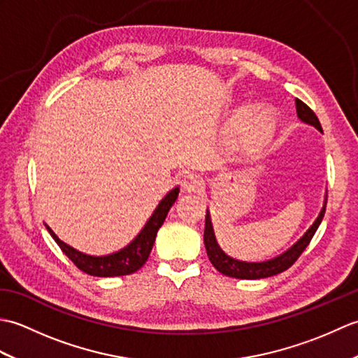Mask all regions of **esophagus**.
<instances>
[{"label":"esophagus","mask_w":358,"mask_h":358,"mask_svg":"<svg viewBox=\"0 0 358 358\" xmlns=\"http://www.w3.org/2000/svg\"><path fill=\"white\" fill-rule=\"evenodd\" d=\"M204 186V181L201 177L195 173L191 175H186L185 180H183V189L189 194H194V192H200Z\"/></svg>","instance_id":"esophagus-1"}]
</instances>
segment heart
Instances as JSON below:
<instances>
[{
  "label": "heart",
  "instance_id": "heart-1",
  "mask_svg": "<svg viewBox=\"0 0 358 358\" xmlns=\"http://www.w3.org/2000/svg\"><path fill=\"white\" fill-rule=\"evenodd\" d=\"M273 129V118L269 112H249L245 113L234 127L235 141L241 148H250L263 143Z\"/></svg>",
  "mask_w": 358,
  "mask_h": 358
}]
</instances>
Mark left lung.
Segmentation results:
<instances>
[{"instance_id": "8db88e82", "label": "left lung", "mask_w": 358, "mask_h": 358, "mask_svg": "<svg viewBox=\"0 0 358 358\" xmlns=\"http://www.w3.org/2000/svg\"><path fill=\"white\" fill-rule=\"evenodd\" d=\"M295 108H296V115L303 121V123L314 126L318 131L323 132L320 121H318L317 115L313 112V109L303 103L301 100L296 98L295 100ZM326 201H328V195L324 199V204L318 214L317 220L313 223V226L305 232V235L295 243L294 246L289 248L287 250H285L283 254H280L278 257H273L271 260L266 262H258V263H252V262H240L235 260V258L229 257L227 254H224L222 248L218 246L215 234H214V227H212V222H210V215L209 210H206V224H204V248H206V252L210 263L214 264V268L224 273L227 277H234V278H241V280H258V278H266V277H272L277 275V273L283 272L286 269L291 268V266L296 262V258L301 255L303 250L308 248V245L313 240L314 234L317 232L318 226H320L322 220L324 217V210H326Z\"/></svg>"}]
</instances>
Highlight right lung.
Listing matches in <instances>:
<instances>
[{"label":"right lung","instance_id":"right-lung-1","mask_svg":"<svg viewBox=\"0 0 358 358\" xmlns=\"http://www.w3.org/2000/svg\"><path fill=\"white\" fill-rule=\"evenodd\" d=\"M178 192H180L178 187L172 189V191L167 194L162 201H159L157 209L154 210V214H152V217L148 220V223L144 224L140 234L136 235V237L129 243L126 248L120 249L118 252H113L109 255L95 257V255L83 254L80 250L73 249L72 246L66 245L64 241L59 240L55 235V232H53L48 224H45V227H48L52 238L57 241V245L62 248L63 252L71 258L73 264L77 266L80 271L94 277L129 275V273H134L138 271L141 266L148 262L150 250L154 248L157 232L164 223L167 212H169L172 204L175 203V200H177Z\"/></svg>","mask_w":358,"mask_h":358}]
</instances>
